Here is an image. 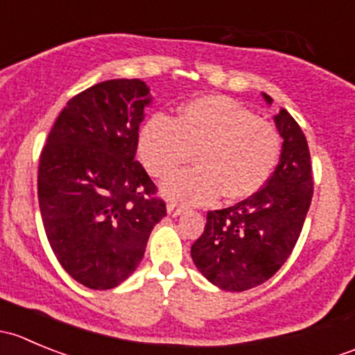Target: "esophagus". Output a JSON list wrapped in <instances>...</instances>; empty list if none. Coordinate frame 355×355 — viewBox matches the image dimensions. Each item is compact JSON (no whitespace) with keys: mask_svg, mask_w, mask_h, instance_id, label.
I'll return each instance as SVG.
<instances>
[{"mask_svg":"<svg viewBox=\"0 0 355 355\" xmlns=\"http://www.w3.org/2000/svg\"><path fill=\"white\" fill-rule=\"evenodd\" d=\"M166 211H168V214H171V216H180L185 209L182 206H177L175 202H170L166 206Z\"/></svg>","mask_w":355,"mask_h":355,"instance_id":"1","label":"esophagus"}]
</instances>
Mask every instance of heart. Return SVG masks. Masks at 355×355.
I'll list each match as a JSON object with an SVG mask.
<instances>
[{
	"instance_id": "1",
	"label": "heart",
	"mask_w": 355,
	"mask_h": 355,
	"mask_svg": "<svg viewBox=\"0 0 355 355\" xmlns=\"http://www.w3.org/2000/svg\"><path fill=\"white\" fill-rule=\"evenodd\" d=\"M282 137L270 121L225 96L187 103L177 120L155 114L139 135V156L155 177H168L196 153L198 166L163 184V194L185 204H209L223 192L239 200L256 194L278 163Z\"/></svg>"
}]
</instances>
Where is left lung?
<instances>
[{
	"mask_svg": "<svg viewBox=\"0 0 355 355\" xmlns=\"http://www.w3.org/2000/svg\"><path fill=\"white\" fill-rule=\"evenodd\" d=\"M268 105L273 99L263 92ZM284 139L280 161L263 189L235 206L209 211L192 244L196 268L218 288L244 292L270 280L295 247L313 199L304 132L287 110L273 116Z\"/></svg>",
	"mask_w": 355,
	"mask_h": 355,
	"instance_id": "8db88e82",
	"label": "left lung"
}]
</instances>
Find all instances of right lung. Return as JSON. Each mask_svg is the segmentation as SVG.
<instances>
[{
    "instance_id": "right-lung-1",
    "label": "right lung",
    "mask_w": 355,
    "mask_h": 355,
    "mask_svg": "<svg viewBox=\"0 0 355 355\" xmlns=\"http://www.w3.org/2000/svg\"><path fill=\"white\" fill-rule=\"evenodd\" d=\"M141 78L85 89L56 118L39 159L46 237L63 270L87 288L127 280L166 216L156 185L135 161L139 125L151 105Z\"/></svg>"
}]
</instances>
